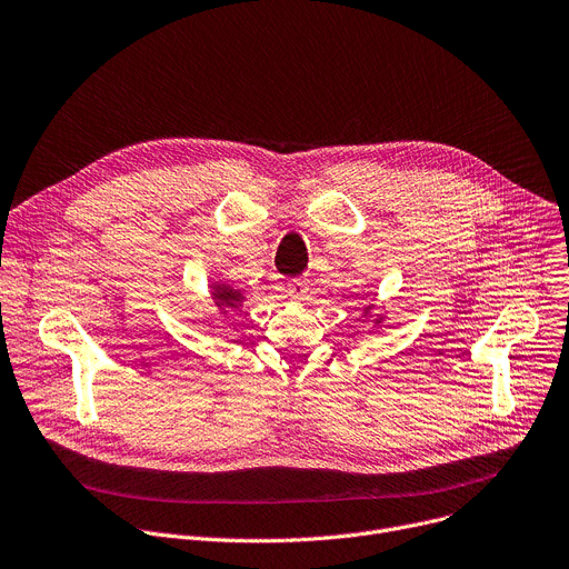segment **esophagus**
Here are the masks:
<instances>
[{"mask_svg":"<svg viewBox=\"0 0 569 569\" xmlns=\"http://www.w3.org/2000/svg\"><path fill=\"white\" fill-rule=\"evenodd\" d=\"M286 292L288 297H292L295 301H306L308 299V292H311V286H308V281L303 279H297V281H290L286 286Z\"/></svg>","mask_w":569,"mask_h":569,"instance_id":"esophagus-1","label":"esophagus"}]
</instances>
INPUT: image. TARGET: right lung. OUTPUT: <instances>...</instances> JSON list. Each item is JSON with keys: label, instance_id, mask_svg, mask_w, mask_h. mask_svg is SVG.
<instances>
[{"label": "right lung", "instance_id": "add662e5", "mask_svg": "<svg viewBox=\"0 0 569 569\" xmlns=\"http://www.w3.org/2000/svg\"><path fill=\"white\" fill-rule=\"evenodd\" d=\"M213 299H216L218 306H231L233 308V306H238L242 295H240V290H233L227 283H218V286H213Z\"/></svg>", "mask_w": 569, "mask_h": 569}]
</instances>
